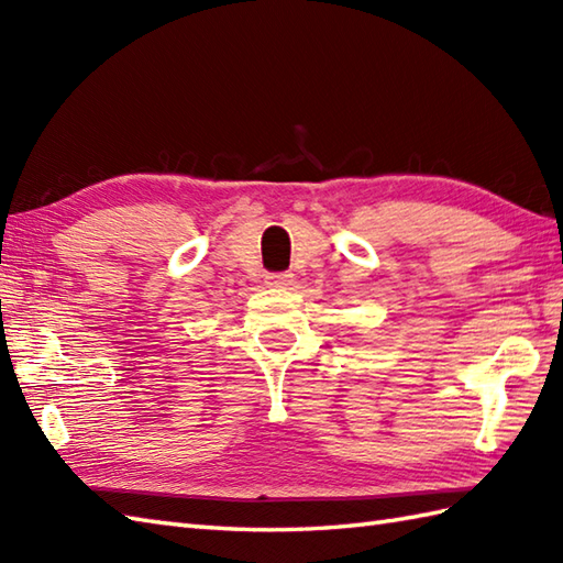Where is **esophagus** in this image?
I'll use <instances>...</instances> for the list:
<instances>
[{"mask_svg": "<svg viewBox=\"0 0 563 563\" xmlns=\"http://www.w3.org/2000/svg\"><path fill=\"white\" fill-rule=\"evenodd\" d=\"M266 285L271 288H290L292 285V273H268Z\"/></svg>", "mask_w": 563, "mask_h": 563, "instance_id": "34e87169", "label": "esophagus"}]
</instances>
